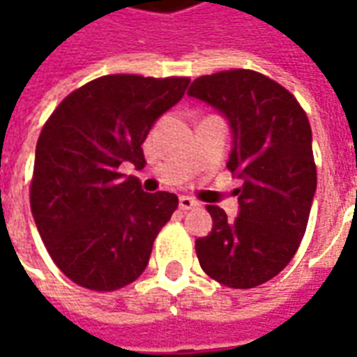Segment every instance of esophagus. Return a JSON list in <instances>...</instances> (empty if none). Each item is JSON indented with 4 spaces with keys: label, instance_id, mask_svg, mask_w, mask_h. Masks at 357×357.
<instances>
[{
    "label": "esophagus",
    "instance_id": "obj_1",
    "mask_svg": "<svg viewBox=\"0 0 357 357\" xmlns=\"http://www.w3.org/2000/svg\"><path fill=\"white\" fill-rule=\"evenodd\" d=\"M179 208L181 210H193V208H199V202L191 199V197H179Z\"/></svg>",
    "mask_w": 357,
    "mask_h": 357
}]
</instances>
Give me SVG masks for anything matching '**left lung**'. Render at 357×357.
Masks as SVG:
<instances>
[{
    "label": "left lung",
    "mask_w": 357,
    "mask_h": 357,
    "mask_svg": "<svg viewBox=\"0 0 357 357\" xmlns=\"http://www.w3.org/2000/svg\"><path fill=\"white\" fill-rule=\"evenodd\" d=\"M187 93L224 112L233 132L227 170L243 179L239 216L208 204L212 231L195 241L202 271L231 289L275 277L296 255L317 185L312 128L296 97L247 68L201 76Z\"/></svg>",
    "instance_id": "1"
}]
</instances>
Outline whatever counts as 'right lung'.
Instances as JSON below:
<instances>
[{
    "instance_id": "add662e5",
    "label": "right lung",
    "mask_w": 357,
    "mask_h": 357,
    "mask_svg": "<svg viewBox=\"0 0 357 357\" xmlns=\"http://www.w3.org/2000/svg\"><path fill=\"white\" fill-rule=\"evenodd\" d=\"M189 78L109 74L66 95L36 145L30 208L51 260L70 281L118 291L145 271L156 235L178 208L145 193L122 164L145 166L143 141Z\"/></svg>"
}]
</instances>
